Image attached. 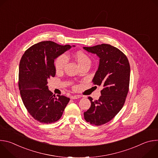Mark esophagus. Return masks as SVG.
I'll list each match as a JSON object with an SVG mask.
<instances>
[{
    "label": "esophagus",
    "instance_id": "esophagus-1",
    "mask_svg": "<svg viewBox=\"0 0 158 158\" xmlns=\"http://www.w3.org/2000/svg\"><path fill=\"white\" fill-rule=\"evenodd\" d=\"M81 98V96L80 95H74V96H72L71 97V99H78V98Z\"/></svg>",
    "mask_w": 158,
    "mask_h": 158
}]
</instances>
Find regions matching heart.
<instances>
[{
	"label": "heart",
	"mask_w": 158,
	"mask_h": 158,
	"mask_svg": "<svg viewBox=\"0 0 158 158\" xmlns=\"http://www.w3.org/2000/svg\"><path fill=\"white\" fill-rule=\"evenodd\" d=\"M74 57L81 67L86 64L91 65V60L90 59L89 56L82 51H79L76 52L74 54ZM67 62H68V57L65 54H62L59 55L54 62V65L56 71L60 72L63 71Z\"/></svg>",
	"instance_id": "obj_1"
}]
</instances>
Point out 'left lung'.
<instances>
[{
    "instance_id": "obj_1",
    "label": "left lung",
    "mask_w": 158,
    "mask_h": 158,
    "mask_svg": "<svg viewBox=\"0 0 158 158\" xmlns=\"http://www.w3.org/2000/svg\"><path fill=\"white\" fill-rule=\"evenodd\" d=\"M84 49L100 58L93 82L94 85L103 87L98 100L88 98L91 105L84 112V116L87 123L101 126L113 119L124 104L129 91L130 65L126 56L110 44H102Z\"/></svg>"
}]
</instances>
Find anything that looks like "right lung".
I'll use <instances>...</instances> for the list:
<instances>
[{
  "label": "right lung",
  "instance_id": "1",
  "mask_svg": "<svg viewBox=\"0 0 158 158\" xmlns=\"http://www.w3.org/2000/svg\"><path fill=\"white\" fill-rule=\"evenodd\" d=\"M71 48L52 41L33 45L22 56L19 70L20 96L29 113L43 124L57 121L62 116L69 98L55 94L48 89V79L56 75L54 59Z\"/></svg>",
  "mask_w": 158,
  "mask_h": 158
}]
</instances>
